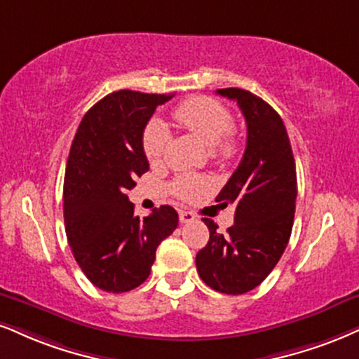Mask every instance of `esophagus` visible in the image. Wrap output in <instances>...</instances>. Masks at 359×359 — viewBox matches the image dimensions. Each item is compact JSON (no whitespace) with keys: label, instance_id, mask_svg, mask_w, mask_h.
Wrapping results in <instances>:
<instances>
[{"label":"esophagus","instance_id":"obj_1","mask_svg":"<svg viewBox=\"0 0 359 359\" xmlns=\"http://www.w3.org/2000/svg\"><path fill=\"white\" fill-rule=\"evenodd\" d=\"M196 219V216L191 211H180V221L181 223H193Z\"/></svg>","mask_w":359,"mask_h":359}]
</instances>
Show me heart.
Segmentation results:
<instances>
[{
	"instance_id": "1",
	"label": "heart",
	"mask_w": 359,
	"mask_h": 359,
	"mask_svg": "<svg viewBox=\"0 0 359 359\" xmlns=\"http://www.w3.org/2000/svg\"><path fill=\"white\" fill-rule=\"evenodd\" d=\"M172 118L184 130L196 135L203 143L213 148L221 159H231L240 149V141L233 131V116L224 104L208 96H193L176 106ZM171 133L159 119H153L143 133V149L149 163L165 158ZM210 181L196 176H181L171 184V191L181 200H193L210 188Z\"/></svg>"
}]
</instances>
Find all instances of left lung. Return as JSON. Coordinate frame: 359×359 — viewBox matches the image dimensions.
<instances>
[{"label": "left lung", "instance_id": "left-lung-1", "mask_svg": "<svg viewBox=\"0 0 359 359\" xmlns=\"http://www.w3.org/2000/svg\"><path fill=\"white\" fill-rule=\"evenodd\" d=\"M246 119V149L216 201L234 205V224L226 234L205 218L210 241L196 255L200 278L215 291L243 294L273 271L290 241L294 219L296 166L285 123L253 93L223 88Z\"/></svg>", "mask_w": 359, "mask_h": 359}]
</instances>
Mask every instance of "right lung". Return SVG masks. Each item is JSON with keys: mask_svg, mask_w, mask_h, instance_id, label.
Here are the masks:
<instances>
[{"mask_svg": "<svg viewBox=\"0 0 359 359\" xmlns=\"http://www.w3.org/2000/svg\"><path fill=\"white\" fill-rule=\"evenodd\" d=\"M171 98L130 90L104 96L83 116L69 149L66 238L88 280L108 293H126L144 283L159 243L178 226L175 208L163 205L140 218L126 194L136 176L149 170L144 128Z\"/></svg>", "mask_w": 359, "mask_h": 359, "instance_id": "right-lung-1", "label": "right lung"}]
</instances>
